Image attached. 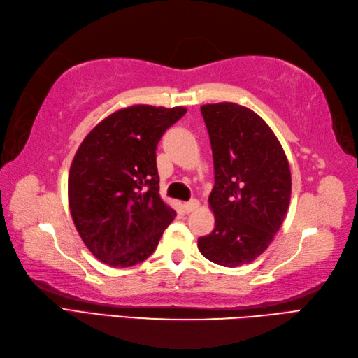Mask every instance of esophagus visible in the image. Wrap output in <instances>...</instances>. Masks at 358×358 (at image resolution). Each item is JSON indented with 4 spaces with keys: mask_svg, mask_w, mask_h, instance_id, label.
I'll return each instance as SVG.
<instances>
[{
    "mask_svg": "<svg viewBox=\"0 0 358 358\" xmlns=\"http://www.w3.org/2000/svg\"><path fill=\"white\" fill-rule=\"evenodd\" d=\"M199 208V201L198 199H192L184 203V210L187 211V213H192V211L198 210Z\"/></svg>",
    "mask_w": 358,
    "mask_h": 358,
    "instance_id": "1",
    "label": "esophagus"
}]
</instances>
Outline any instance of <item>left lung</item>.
<instances>
[{
  "mask_svg": "<svg viewBox=\"0 0 358 358\" xmlns=\"http://www.w3.org/2000/svg\"><path fill=\"white\" fill-rule=\"evenodd\" d=\"M215 164L208 203L215 229L198 239L215 264H249L273 241L286 217L292 179L286 152L252 109L230 101L201 106Z\"/></svg>",
  "mask_w": 358,
  "mask_h": 358,
  "instance_id": "8db88e82",
  "label": "left lung"
}]
</instances>
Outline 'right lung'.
Listing matches in <instances>:
<instances>
[{"mask_svg":"<svg viewBox=\"0 0 358 358\" xmlns=\"http://www.w3.org/2000/svg\"><path fill=\"white\" fill-rule=\"evenodd\" d=\"M184 106L134 105L108 115L72 160V221L90 252L111 267H131L156 250L176 211L160 199L156 148Z\"/></svg>","mask_w":358,"mask_h":358,"instance_id":"right-lung-1","label":"right lung"}]
</instances>
